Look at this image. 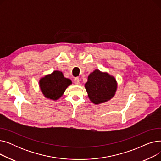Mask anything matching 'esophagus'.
I'll return each instance as SVG.
<instances>
[{
    "label": "esophagus",
    "mask_w": 161,
    "mask_h": 161,
    "mask_svg": "<svg viewBox=\"0 0 161 161\" xmlns=\"http://www.w3.org/2000/svg\"><path fill=\"white\" fill-rule=\"evenodd\" d=\"M74 82L75 84H76V85H78V84H80V80L78 78H75L74 80Z\"/></svg>",
    "instance_id": "esophagus-1"
}]
</instances>
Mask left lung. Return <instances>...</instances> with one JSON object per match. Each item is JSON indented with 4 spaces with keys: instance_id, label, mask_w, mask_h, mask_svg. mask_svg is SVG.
I'll return each mask as SVG.
<instances>
[{
    "instance_id": "8db88e82",
    "label": "left lung",
    "mask_w": 161,
    "mask_h": 161,
    "mask_svg": "<svg viewBox=\"0 0 161 161\" xmlns=\"http://www.w3.org/2000/svg\"><path fill=\"white\" fill-rule=\"evenodd\" d=\"M85 87L92 103L100 104L110 100L117 90V82L108 73L95 70L88 76Z\"/></svg>"
}]
</instances>
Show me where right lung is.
Segmentation results:
<instances>
[{
  "mask_svg": "<svg viewBox=\"0 0 161 161\" xmlns=\"http://www.w3.org/2000/svg\"><path fill=\"white\" fill-rule=\"evenodd\" d=\"M39 84L45 97L55 100L63 95L68 86L72 84V81L65 78L61 72L56 70L41 78Z\"/></svg>",
  "mask_w": 161,
  "mask_h": 161,
  "instance_id": "obj_1",
  "label": "right lung"
}]
</instances>
